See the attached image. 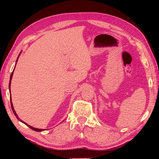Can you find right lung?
I'll list each match as a JSON object with an SVG mask.
<instances>
[{
	"instance_id": "add662e5",
	"label": "right lung",
	"mask_w": 159,
	"mask_h": 159,
	"mask_svg": "<svg viewBox=\"0 0 159 159\" xmlns=\"http://www.w3.org/2000/svg\"><path fill=\"white\" fill-rule=\"evenodd\" d=\"M20 53L19 54V55H18V57H19V56H20ZM18 59H17V60H16V63H17V61H18ZM16 67V66H15ZM15 68V67H14ZM13 71H14V69H13V72H12V73H11V76H10V80H9V92H11V89H10V86H11V79H12V76H13ZM11 109H12V111H13V113H14V115H15V116L16 117V118L17 119H18L19 121H21V122H22V123H24L25 124H26V126H29L30 128H31L32 130H35V131H38V132H41V131H43V130H44V129H39V128H34V127H33V126H30V125H29V124H27L26 123H25V121H23L22 120H21L20 119V118L18 117V115L16 114V111H15V110H14V109H13V104H12V102H11Z\"/></svg>"
}]
</instances>
